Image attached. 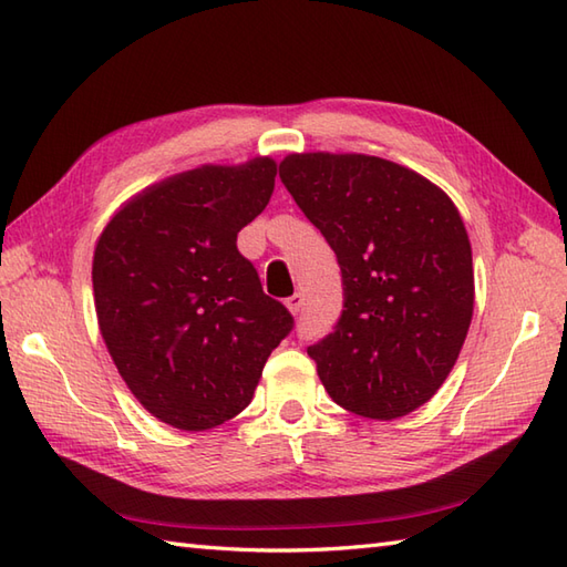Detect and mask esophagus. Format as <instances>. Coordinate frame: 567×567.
<instances>
[{"mask_svg":"<svg viewBox=\"0 0 567 567\" xmlns=\"http://www.w3.org/2000/svg\"><path fill=\"white\" fill-rule=\"evenodd\" d=\"M303 303H306V298H303V293H293V296H288L286 298V308L293 312V316H298L300 310H303Z\"/></svg>","mask_w":567,"mask_h":567,"instance_id":"esophagus-1","label":"esophagus"}]
</instances>
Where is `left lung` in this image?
<instances>
[{
    "instance_id": "1",
    "label": "left lung",
    "mask_w": 567,
    "mask_h": 567,
    "mask_svg": "<svg viewBox=\"0 0 567 567\" xmlns=\"http://www.w3.org/2000/svg\"><path fill=\"white\" fill-rule=\"evenodd\" d=\"M279 177L334 249L342 316L308 347L330 398L369 420L430 400L473 318V257L451 198L371 155H288Z\"/></svg>"
}]
</instances>
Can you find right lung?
<instances>
[{
  "instance_id": "right-lung-1",
  "label": "right lung",
  "mask_w": 567,
  "mask_h": 567,
  "mask_svg": "<svg viewBox=\"0 0 567 567\" xmlns=\"http://www.w3.org/2000/svg\"><path fill=\"white\" fill-rule=\"evenodd\" d=\"M274 177L269 157L184 172L135 196L96 243L92 284L109 354L141 405L177 430L240 414L293 330L237 249Z\"/></svg>"
}]
</instances>
